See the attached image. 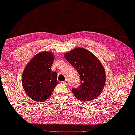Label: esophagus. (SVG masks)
<instances>
[{
    "label": "esophagus",
    "instance_id": "34e87169",
    "mask_svg": "<svg viewBox=\"0 0 135 135\" xmlns=\"http://www.w3.org/2000/svg\"><path fill=\"white\" fill-rule=\"evenodd\" d=\"M63 83H65V85H68L69 84V81L68 79H66V80H65L64 82H63Z\"/></svg>",
    "mask_w": 135,
    "mask_h": 135
}]
</instances>
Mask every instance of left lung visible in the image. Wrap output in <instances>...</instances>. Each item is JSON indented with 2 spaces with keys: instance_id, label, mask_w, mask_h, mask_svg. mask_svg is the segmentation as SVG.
Returning a JSON list of instances; mask_svg holds the SVG:
<instances>
[{
  "instance_id": "8db88e82",
  "label": "left lung",
  "mask_w": 135,
  "mask_h": 135,
  "mask_svg": "<svg viewBox=\"0 0 135 135\" xmlns=\"http://www.w3.org/2000/svg\"><path fill=\"white\" fill-rule=\"evenodd\" d=\"M64 57L80 76L82 84L72 89L76 98L80 101H91L100 95L105 87L106 73L103 66L92 53L82 47L75 48Z\"/></svg>"
}]
</instances>
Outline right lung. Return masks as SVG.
I'll use <instances>...</instances> for the list:
<instances>
[{"instance_id": "1", "label": "right lung", "mask_w": 135, "mask_h": 135, "mask_svg": "<svg viewBox=\"0 0 135 135\" xmlns=\"http://www.w3.org/2000/svg\"><path fill=\"white\" fill-rule=\"evenodd\" d=\"M54 58L51 52H40L25 66L22 78L23 88L27 96L36 102L46 100L59 83L57 73L51 70Z\"/></svg>"}]
</instances>
